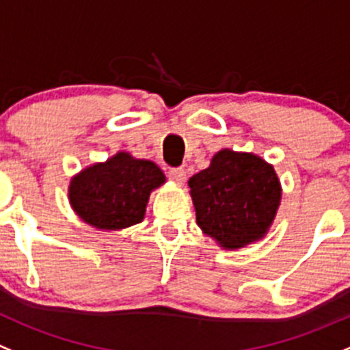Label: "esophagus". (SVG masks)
I'll list each match as a JSON object with an SVG mask.
<instances>
[{"mask_svg":"<svg viewBox=\"0 0 350 350\" xmlns=\"http://www.w3.org/2000/svg\"><path fill=\"white\" fill-rule=\"evenodd\" d=\"M169 178L178 185H183L186 181V171L183 167H172L169 169Z\"/></svg>","mask_w":350,"mask_h":350,"instance_id":"34e87169","label":"esophagus"}]
</instances>
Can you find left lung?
Wrapping results in <instances>:
<instances>
[{"instance_id": "8db88e82", "label": "left lung", "mask_w": 350, "mask_h": 350, "mask_svg": "<svg viewBox=\"0 0 350 350\" xmlns=\"http://www.w3.org/2000/svg\"><path fill=\"white\" fill-rule=\"evenodd\" d=\"M191 187L198 226L228 250L260 240L270 228L282 191L270 164L253 154L223 149Z\"/></svg>"}]
</instances>
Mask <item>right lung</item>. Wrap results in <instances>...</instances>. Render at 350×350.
<instances>
[{
    "label": "right lung",
    "mask_w": 350,
    "mask_h": 350,
    "mask_svg": "<svg viewBox=\"0 0 350 350\" xmlns=\"http://www.w3.org/2000/svg\"><path fill=\"white\" fill-rule=\"evenodd\" d=\"M164 181L154 163L119 152L75 176L68 198L85 223L98 230H122L142 221L150 191Z\"/></svg>",
    "instance_id": "1"
}]
</instances>
